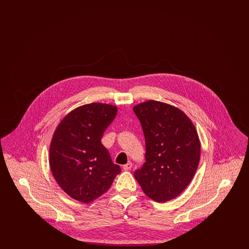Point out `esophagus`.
I'll return each instance as SVG.
<instances>
[{
	"mask_svg": "<svg viewBox=\"0 0 249 249\" xmlns=\"http://www.w3.org/2000/svg\"><path fill=\"white\" fill-rule=\"evenodd\" d=\"M131 167H132V163H131V162H128L127 164L123 165V170H124V171H130V169H131Z\"/></svg>",
	"mask_w": 249,
	"mask_h": 249,
	"instance_id": "esophagus-1",
	"label": "esophagus"
}]
</instances>
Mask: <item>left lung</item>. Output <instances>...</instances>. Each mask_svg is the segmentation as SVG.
Returning <instances> with one entry per match:
<instances>
[{
    "label": "left lung",
    "mask_w": 249,
    "mask_h": 249,
    "mask_svg": "<svg viewBox=\"0 0 249 249\" xmlns=\"http://www.w3.org/2000/svg\"><path fill=\"white\" fill-rule=\"evenodd\" d=\"M145 139V162L134 178L158 202L177 198L200 162L201 142L190 118L178 107L149 100L133 107Z\"/></svg>",
    "instance_id": "obj_1"
}]
</instances>
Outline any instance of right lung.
Listing matches in <instances>:
<instances>
[{
	"instance_id": "obj_1",
	"label": "right lung",
	"mask_w": 249,
	"mask_h": 249,
	"mask_svg": "<svg viewBox=\"0 0 249 249\" xmlns=\"http://www.w3.org/2000/svg\"><path fill=\"white\" fill-rule=\"evenodd\" d=\"M117 112L113 105H84L69 112L54 131L50 169L59 187L76 201L89 203L102 196L121 171L101 142Z\"/></svg>"
}]
</instances>
